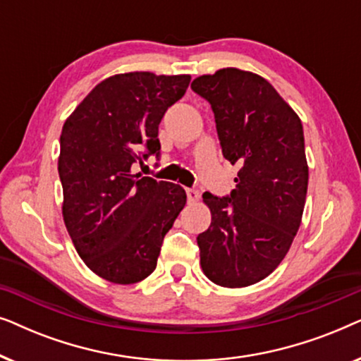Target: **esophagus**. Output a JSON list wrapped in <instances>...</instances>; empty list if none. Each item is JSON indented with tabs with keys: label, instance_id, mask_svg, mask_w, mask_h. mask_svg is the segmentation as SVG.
Segmentation results:
<instances>
[{
	"label": "esophagus",
	"instance_id": "34e87169",
	"mask_svg": "<svg viewBox=\"0 0 361 361\" xmlns=\"http://www.w3.org/2000/svg\"><path fill=\"white\" fill-rule=\"evenodd\" d=\"M199 190L197 189H187V200H189V204H194V202L199 200Z\"/></svg>",
	"mask_w": 361,
	"mask_h": 361
}]
</instances>
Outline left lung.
<instances>
[{"mask_svg":"<svg viewBox=\"0 0 361 361\" xmlns=\"http://www.w3.org/2000/svg\"><path fill=\"white\" fill-rule=\"evenodd\" d=\"M210 103L225 159L240 164L230 195L205 192L212 224L197 236L212 283L246 288L278 268L298 233L309 167L299 116L268 80L240 68L197 77Z\"/></svg>","mask_w":361,"mask_h":361,"instance_id":"1","label":"left lung"}]
</instances>
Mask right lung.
<instances>
[{
  "label": "right lung",
  "mask_w": 361,
  "mask_h": 361,
  "mask_svg": "<svg viewBox=\"0 0 361 361\" xmlns=\"http://www.w3.org/2000/svg\"><path fill=\"white\" fill-rule=\"evenodd\" d=\"M189 83L190 75L118 73L63 123V221L83 263L110 283H140L156 269L162 240L185 205L179 184L133 174L131 166L159 157V123Z\"/></svg>",
  "instance_id": "obj_1"
}]
</instances>
